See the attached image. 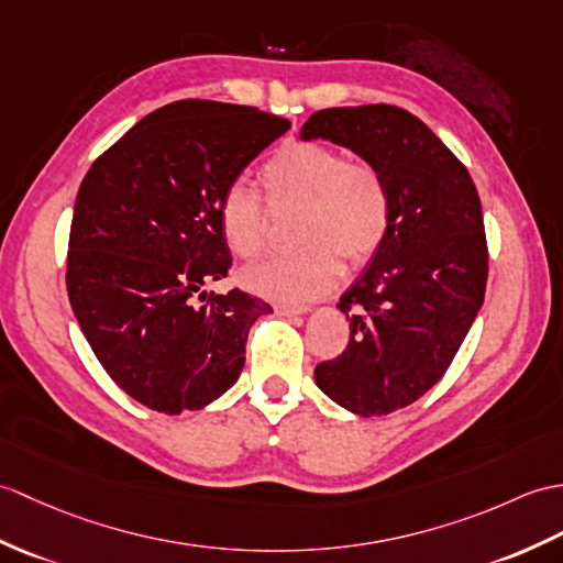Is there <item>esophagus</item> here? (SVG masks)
<instances>
[{"label":"esophagus","instance_id":"1","mask_svg":"<svg viewBox=\"0 0 563 563\" xmlns=\"http://www.w3.org/2000/svg\"><path fill=\"white\" fill-rule=\"evenodd\" d=\"M273 309H276L278 317H285V319L302 317V313H307V311H309V307H295V305H285V302L273 305Z\"/></svg>","mask_w":563,"mask_h":563}]
</instances>
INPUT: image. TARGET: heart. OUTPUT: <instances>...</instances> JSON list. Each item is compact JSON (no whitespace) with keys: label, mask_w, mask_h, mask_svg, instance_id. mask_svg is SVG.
<instances>
[{"label":"heart","mask_w":563,"mask_h":563,"mask_svg":"<svg viewBox=\"0 0 563 563\" xmlns=\"http://www.w3.org/2000/svg\"><path fill=\"white\" fill-rule=\"evenodd\" d=\"M273 206L302 203L297 216L299 250L271 256L242 273L252 292L302 305L343 278V256L362 266L382 250L390 230V189L372 161L345 155L319 141L283 146L261 169ZM266 203L242 181L218 199V225L230 252L254 258L266 246Z\"/></svg>","instance_id":"1"}]
</instances>
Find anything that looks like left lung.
Returning <instances> with one entry per match:
<instances>
[{
    "instance_id": "obj_1",
    "label": "left lung",
    "mask_w": 563,
    "mask_h": 563,
    "mask_svg": "<svg viewBox=\"0 0 563 563\" xmlns=\"http://www.w3.org/2000/svg\"><path fill=\"white\" fill-rule=\"evenodd\" d=\"M299 136L355 151L388 181L390 230L338 302L350 343L313 369L317 386L345 410L388 415L446 374L485 302L479 196L443 141L396 104L319 110Z\"/></svg>"
}]
</instances>
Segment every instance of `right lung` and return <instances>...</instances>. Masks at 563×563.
I'll list each match as a JSON object with an SVG mask.
<instances>
[{"label": "right lung", "instance_id": "1", "mask_svg": "<svg viewBox=\"0 0 563 563\" xmlns=\"http://www.w3.org/2000/svg\"><path fill=\"white\" fill-rule=\"evenodd\" d=\"M287 129L246 104L177 100L129 129L78 187L74 317L112 382L151 410H201L240 378L246 335L271 305L240 287L201 292L232 266L218 199Z\"/></svg>", "mask_w": 563, "mask_h": 563}]
</instances>
